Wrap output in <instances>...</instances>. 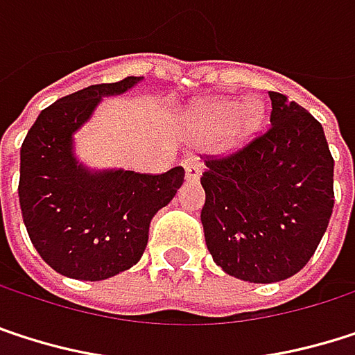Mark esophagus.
I'll return each mask as SVG.
<instances>
[{"instance_id":"34e87169","label":"esophagus","mask_w":355,"mask_h":355,"mask_svg":"<svg viewBox=\"0 0 355 355\" xmlns=\"http://www.w3.org/2000/svg\"><path fill=\"white\" fill-rule=\"evenodd\" d=\"M182 165H184V169H186V180H188V182H196V180L200 178V161H198V157L190 155V157H186V159L182 161Z\"/></svg>"}]
</instances>
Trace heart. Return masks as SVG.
I'll use <instances>...</instances> for the list:
<instances>
[{
  "mask_svg": "<svg viewBox=\"0 0 355 355\" xmlns=\"http://www.w3.org/2000/svg\"><path fill=\"white\" fill-rule=\"evenodd\" d=\"M265 119V109L259 103H248L240 107L238 101H213L202 113V123L207 132L221 134L230 128L232 140H246L254 136Z\"/></svg>",
  "mask_w": 355,
  "mask_h": 355,
  "instance_id": "heart-1",
  "label": "heart"
}]
</instances>
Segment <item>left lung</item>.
<instances>
[{
    "mask_svg": "<svg viewBox=\"0 0 355 355\" xmlns=\"http://www.w3.org/2000/svg\"><path fill=\"white\" fill-rule=\"evenodd\" d=\"M270 125L221 155H205L200 221L213 261L227 275L272 283L295 275L327 232L335 192L322 125L268 90Z\"/></svg>",
    "mask_w": 355,
    "mask_h": 355,
    "instance_id": "left-lung-1",
    "label": "left lung"
}]
</instances>
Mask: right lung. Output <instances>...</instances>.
<instances>
[{
	"instance_id": "right-lung-1",
	"label": "right lung",
	"mask_w": 355,
	"mask_h": 355,
	"mask_svg": "<svg viewBox=\"0 0 355 355\" xmlns=\"http://www.w3.org/2000/svg\"><path fill=\"white\" fill-rule=\"evenodd\" d=\"M140 76L92 85L41 111L20 148L18 196L28 238L53 270L101 281L136 265L148 225L186 182L184 169L165 173H89L72 155V134L105 94L134 87Z\"/></svg>"
}]
</instances>
